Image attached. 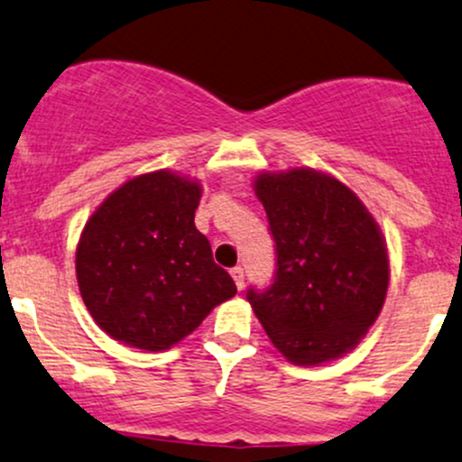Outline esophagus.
I'll list each match as a JSON object with an SVG mask.
<instances>
[{
	"mask_svg": "<svg viewBox=\"0 0 462 462\" xmlns=\"http://www.w3.org/2000/svg\"><path fill=\"white\" fill-rule=\"evenodd\" d=\"M230 273H232V278H235V285H236V289H243V278H245V273H243V267H232L230 270Z\"/></svg>",
	"mask_w": 462,
	"mask_h": 462,
	"instance_id": "34e87169",
	"label": "esophagus"
}]
</instances>
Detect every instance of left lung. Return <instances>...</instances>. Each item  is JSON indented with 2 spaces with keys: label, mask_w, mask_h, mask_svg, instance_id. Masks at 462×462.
Listing matches in <instances>:
<instances>
[{
  "label": "left lung",
  "mask_w": 462,
  "mask_h": 462,
  "mask_svg": "<svg viewBox=\"0 0 462 462\" xmlns=\"http://www.w3.org/2000/svg\"><path fill=\"white\" fill-rule=\"evenodd\" d=\"M254 192L276 241V276L247 300L291 364L316 366L359 344L386 300L390 263L377 221L336 177L261 173Z\"/></svg>",
  "instance_id": "obj_1"
}]
</instances>
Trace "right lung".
<instances>
[{
  "label": "right lung",
  "mask_w": 462,
  "mask_h": 462,
  "mask_svg": "<svg viewBox=\"0 0 462 462\" xmlns=\"http://www.w3.org/2000/svg\"><path fill=\"white\" fill-rule=\"evenodd\" d=\"M201 184L173 171L125 181L76 247V281L96 324L142 351H166L236 293L195 227Z\"/></svg>",
  "instance_id": "right-lung-1"
}]
</instances>
